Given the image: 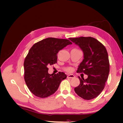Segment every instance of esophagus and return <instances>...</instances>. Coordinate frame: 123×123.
Masks as SVG:
<instances>
[{
  "instance_id": "obj_1",
  "label": "esophagus",
  "mask_w": 123,
  "mask_h": 123,
  "mask_svg": "<svg viewBox=\"0 0 123 123\" xmlns=\"http://www.w3.org/2000/svg\"><path fill=\"white\" fill-rule=\"evenodd\" d=\"M74 77H75V76L73 75V74H69V75L67 76V77L70 78V79H72V78H74Z\"/></svg>"
}]
</instances>
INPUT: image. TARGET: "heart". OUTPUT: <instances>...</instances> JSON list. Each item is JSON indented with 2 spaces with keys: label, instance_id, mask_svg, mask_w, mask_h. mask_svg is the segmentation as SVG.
I'll use <instances>...</instances> for the list:
<instances>
[{
  "label": "heart",
  "instance_id": "obj_1",
  "mask_svg": "<svg viewBox=\"0 0 123 123\" xmlns=\"http://www.w3.org/2000/svg\"><path fill=\"white\" fill-rule=\"evenodd\" d=\"M65 70L67 72H71L72 71V68L71 67H67L65 68Z\"/></svg>",
  "mask_w": 123,
  "mask_h": 123
}]
</instances>
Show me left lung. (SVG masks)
<instances>
[{
	"label": "left lung",
	"mask_w": 123,
	"mask_h": 123,
	"mask_svg": "<svg viewBox=\"0 0 123 123\" xmlns=\"http://www.w3.org/2000/svg\"><path fill=\"white\" fill-rule=\"evenodd\" d=\"M69 39L79 46L84 52L83 61L77 72L88 75L85 80L79 76L80 84L74 88V91L84 99L94 98L103 90L108 77L110 65L107 50L101 43L92 37Z\"/></svg>",
	"instance_id": "8db88e82"
}]
</instances>
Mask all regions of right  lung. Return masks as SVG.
I'll list each match as a JSON object with an SVG mask.
<instances>
[{
	"mask_svg": "<svg viewBox=\"0 0 123 123\" xmlns=\"http://www.w3.org/2000/svg\"><path fill=\"white\" fill-rule=\"evenodd\" d=\"M72 43L68 39L49 37L35 43L24 61V79L29 89L35 96L47 98L57 91L66 79L64 72L48 73V66L57 63V53Z\"/></svg>",
	"mask_w": 123,
	"mask_h": 123,
	"instance_id": "add662e5",
	"label": "right lung"
}]
</instances>
